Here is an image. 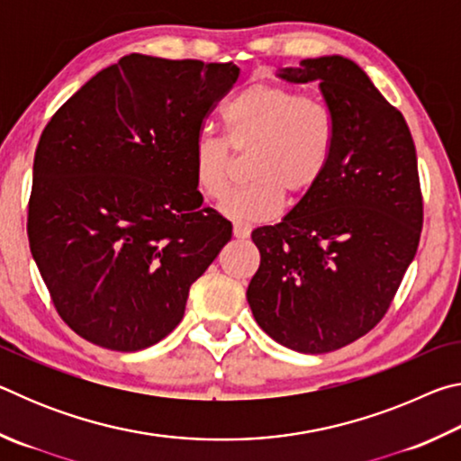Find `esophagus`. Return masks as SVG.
<instances>
[{
    "label": "esophagus",
    "mask_w": 461,
    "mask_h": 461,
    "mask_svg": "<svg viewBox=\"0 0 461 461\" xmlns=\"http://www.w3.org/2000/svg\"><path fill=\"white\" fill-rule=\"evenodd\" d=\"M249 233H252V225H249V223H244V221L233 223V238L246 240Z\"/></svg>",
    "instance_id": "1"
}]
</instances>
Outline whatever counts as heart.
<instances>
[{"mask_svg": "<svg viewBox=\"0 0 461 461\" xmlns=\"http://www.w3.org/2000/svg\"><path fill=\"white\" fill-rule=\"evenodd\" d=\"M225 139L201 134L193 148V175L199 191L221 201L231 189L236 158L248 154L252 183L223 203L233 220H270L285 194L305 197L321 181L335 148V120L319 99L276 83H254L223 112Z\"/></svg>", "mask_w": 461, "mask_h": 461, "instance_id": "1", "label": "heart"}]
</instances>
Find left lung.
Segmentation results:
<instances>
[{
	"instance_id": "8db88e82",
	"label": "left lung",
	"mask_w": 461,
	"mask_h": 461,
	"mask_svg": "<svg viewBox=\"0 0 461 461\" xmlns=\"http://www.w3.org/2000/svg\"><path fill=\"white\" fill-rule=\"evenodd\" d=\"M319 83L335 120L321 181L276 225L252 231L256 323L280 346L325 354L368 333L393 303L423 228L417 152L399 109L354 60H301L276 73Z\"/></svg>"
}]
</instances>
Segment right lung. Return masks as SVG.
<instances>
[{
    "label": "right lung",
    "instance_id": "obj_1",
    "mask_svg": "<svg viewBox=\"0 0 461 461\" xmlns=\"http://www.w3.org/2000/svg\"><path fill=\"white\" fill-rule=\"evenodd\" d=\"M233 62L128 54L46 123L28 203L30 249L59 315L115 352L181 323L191 285L231 240L193 175L203 122Z\"/></svg>",
    "mask_w": 461,
    "mask_h": 461
}]
</instances>
